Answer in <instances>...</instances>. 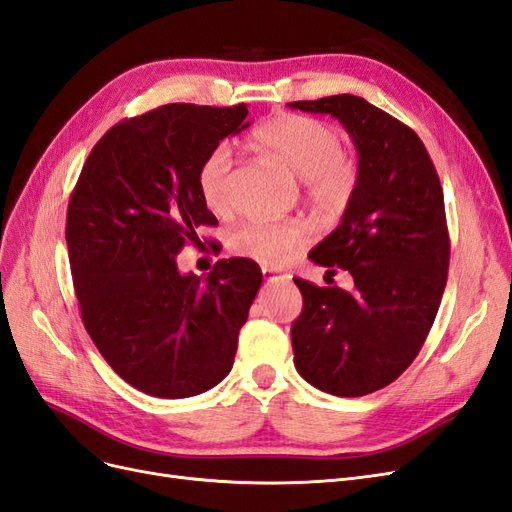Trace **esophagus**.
Returning <instances> with one entry per match:
<instances>
[{
	"mask_svg": "<svg viewBox=\"0 0 512 512\" xmlns=\"http://www.w3.org/2000/svg\"><path fill=\"white\" fill-rule=\"evenodd\" d=\"M262 277H265V282H277V280H286V273H280V271H273V269H262Z\"/></svg>",
	"mask_w": 512,
	"mask_h": 512,
	"instance_id": "esophagus-1",
	"label": "esophagus"
}]
</instances>
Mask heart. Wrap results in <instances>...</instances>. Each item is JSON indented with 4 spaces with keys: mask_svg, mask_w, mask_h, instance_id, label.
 Returning <instances> with one entry per match:
<instances>
[{
    "mask_svg": "<svg viewBox=\"0 0 512 512\" xmlns=\"http://www.w3.org/2000/svg\"><path fill=\"white\" fill-rule=\"evenodd\" d=\"M252 143L265 156L303 179L305 194L316 209L339 213L350 203L359 183V168L342 149V136L327 121L305 115H277L254 130ZM232 156L228 147L211 149L198 168V192L215 215H228ZM309 241V232L297 220H254L232 237V250L265 267H284Z\"/></svg>",
    "mask_w": 512,
    "mask_h": 512,
    "instance_id": "obj_1",
    "label": "heart"
}]
</instances>
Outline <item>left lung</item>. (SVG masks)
Masks as SVG:
<instances>
[{"mask_svg":"<svg viewBox=\"0 0 512 512\" xmlns=\"http://www.w3.org/2000/svg\"><path fill=\"white\" fill-rule=\"evenodd\" d=\"M342 121L359 151V183L342 224L309 258L354 288L301 277L303 312L292 322L294 367L316 389L363 397L397 380L423 348L446 286L451 239L429 153L406 123L359 96L290 102Z\"/></svg>","mask_w":512,"mask_h":512,"instance_id":"obj_1","label":"left lung"}]
</instances>
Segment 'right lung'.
<instances>
[{
  "mask_svg": "<svg viewBox=\"0 0 512 512\" xmlns=\"http://www.w3.org/2000/svg\"><path fill=\"white\" fill-rule=\"evenodd\" d=\"M247 106L164 104L108 130L83 164L66 218L81 318L96 348L134 389L200 395L235 363L239 331L262 284L250 258L183 275L175 256L218 220L198 168L226 136L250 126Z\"/></svg>",
  "mask_w": 512,
  "mask_h": 512,
  "instance_id": "obj_1",
  "label": "right lung"
}]
</instances>
